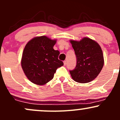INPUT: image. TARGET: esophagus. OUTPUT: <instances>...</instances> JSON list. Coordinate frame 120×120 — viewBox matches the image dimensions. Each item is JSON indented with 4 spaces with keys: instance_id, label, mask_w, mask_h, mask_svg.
<instances>
[{
    "instance_id": "esophagus-1",
    "label": "esophagus",
    "mask_w": 120,
    "mask_h": 120,
    "mask_svg": "<svg viewBox=\"0 0 120 120\" xmlns=\"http://www.w3.org/2000/svg\"><path fill=\"white\" fill-rule=\"evenodd\" d=\"M67 64V63L66 60H65V61H64V65H66Z\"/></svg>"
}]
</instances>
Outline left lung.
I'll return each mask as SVG.
<instances>
[{
	"mask_svg": "<svg viewBox=\"0 0 120 120\" xmlns=\"http://www.w3.org/2000/svg\"><path fill=\"white\" fill-rule=\"evenodd\" d=\"M76 57V65L70 72L73 80L80 83L94 80L102 69L104 59L99 45L85 37L80 41H70Z\"/></svg>",
	"mask_w": 120,
	"mask_h": 120,
	"instance_id": "8db88e82",
	"label": "left lung"
}]
</instances>
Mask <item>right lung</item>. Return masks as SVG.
<instances>
[{"label":"right lung","instance_id":"1","mask_svg":"<svg viewBox=\"0 0 120 120\" xmlns=\"http://www.w3.org/2000/svg\"><path fill=\"white\" fill-rule=\"evenodd\" d=\"M56 42V40L41 36L33 38L25 46L21 65L32 83L38 85L46 84L53 78L57 69L64 65L58 59L59 51L53 49Z\"/></svg>","mask_w":120,"mask_h":120}]
</instances>
